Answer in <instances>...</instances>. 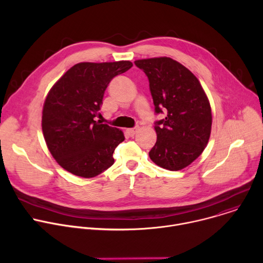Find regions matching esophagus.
I'll list each match as a JSON object with an SVG mask.
<instances>
[{"instance_id":"1","label":"esophagus","mask_w":263,"mask_h":263,"mask_svg":"<svg viewBox=\"0 0 263 263\" xmlns=\"http://www.w3.org/2000/svg\"><path fill=\"white\" fill-rule=\"evenodd\" d=\"M137 130H138V128H133V129H127L126 130V132L128 133V135L129 136H134L135 134H136V132H137Z\"/></svg>"}]
</instances>
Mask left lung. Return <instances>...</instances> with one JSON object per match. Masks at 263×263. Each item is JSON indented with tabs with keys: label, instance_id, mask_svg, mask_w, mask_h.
Segmentation results:
<instances>
[{
	"label": "left lung",
	"instance_id": "1",
	"mask_svg": "<svg viewBox=\"0 0 263 263\" xmlns=\"http://www.w3.org/2000/svg\"><path fill=\"white\" fill-rule=\"evenodd\" d=\"M147 76L156 114L166 110L156 122L157 141L148 153L151 160L168 171L193 163L205 149L212 125L209 100L195 74L170 57L136 60Z\"/></svg>",
	"mask_w": 263,
	"mask_h": 263
}]
</instances>
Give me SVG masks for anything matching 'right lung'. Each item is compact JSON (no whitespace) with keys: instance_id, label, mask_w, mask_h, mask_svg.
Segmentation results:
<instances>
[{"instance_id":"right-lung-1","label":"right lung","mask_w":263,"mask_h":263,"mask_svg":"<svg viewBox=\"0 0 263 263\" xmlns=\"http://www.w3.org/2000/svg\"><path fill=\"white\" fill-rule=\"evenodd\" d=\"M131 61L80 62L52 86L43 108L42 128L50 153L65 171L92 178L115 163L122 130L95 121L109 82Z\"/></svg>"}]
</instances>
